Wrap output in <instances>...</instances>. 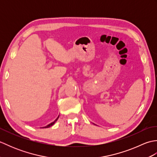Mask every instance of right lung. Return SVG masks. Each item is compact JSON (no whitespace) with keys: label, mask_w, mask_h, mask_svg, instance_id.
I'll return each mask as SVG.
<instances>
[{"label":"right lung","mask_w":157,"mask_h":157,"mask_svg":"<svg viewBox=\"0 0 157 157\" xmlns=\"http://www.w3.org/2000/svg\"><path fill=\"white\" fill-rule=\"evenodd\" d=\"M59 115L58 116V117L57 118H56L55 120V121H53V122H52L51 123H50V124H48V125H46V126H45V127H43V128H50V127H51V126H52L53 125H54L55 124V122L56 121H57V119H59Z\"/></svg>","instance_id":"1"}]
</instances>
